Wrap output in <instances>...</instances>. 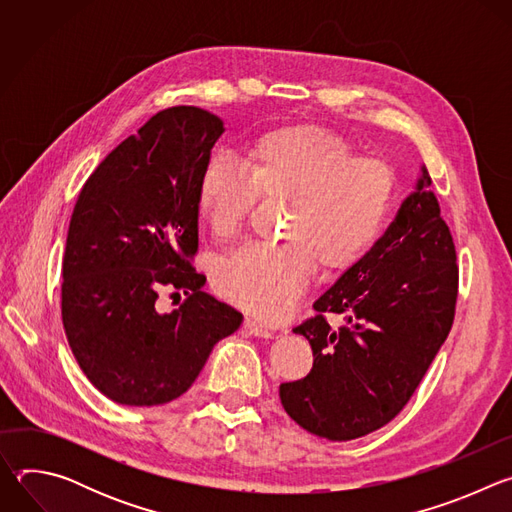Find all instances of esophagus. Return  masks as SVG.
Wrapping results in <instances>:
<instances>
[{"mask_svg": "<svg viewBox=\"0 0 512 512\" xmlns=\"http://www.w3.org/2000/svg\"><path fill=\"white\" fill-rule=\"evenodd\" d=\"M243 328H245L251 336H257V338H271V334H273L269 328H265L263 324H259V322L251 320V318H247V320L243 322Z\"/></svg>", "mask_w": 512, "mask_h": 512, "instance_id": "esophagus-1", "label": "esophagus"}]
</instances>
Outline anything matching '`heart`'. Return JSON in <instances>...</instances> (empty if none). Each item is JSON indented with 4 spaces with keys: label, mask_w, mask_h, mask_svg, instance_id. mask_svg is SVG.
Listing matches in <instances>:
<instances>
[{
    "label": "heart",
    "mask_w": 512,
    "mask_h": 512,
    "mask_svg": "<svg viewBox=\"0 0 512 512\" xmlns=\"http://www.w3.org/2000/svg\"><path fill=\"white\" fill-rule=\"evenodd\" d=\"M245 170L214 154L202 168L196 204L216 239L235 237L257 200H289L285 243H249L221 261L218 296L265 320L291 314L318 263L344 271L367 255L385 231L395 200L393 168L356 158L352 145L320 127H281L263 133Z\"/></svg>",
    "instance_id": "b5f03b06"
}]
</instances>
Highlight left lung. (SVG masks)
Returning <instances> with one entry per match:
<instances>
[{
    "label": "left lung",
    "instance_id": "obj_1",
    "mask_svg": "<svg viewBox=\"0 0 512 512\" xmlns=\"http://www.w3.org/2000/svg\"><path fill=\"white\" fill-rule=\"evenodd\" d=\"M421 166L387 233L314 302L294 328L310 340L312 371L279 385L287 415L332 442L387 425L411 399L456 314L458 263L452 233ZM324 313L343 318L330 327Z\"/></svg>",
    "mask_w": 512,
    "mask_h": 512
}]
</instances>
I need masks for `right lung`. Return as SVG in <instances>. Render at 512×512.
<instances>
[{"label": "right lung", "instance_id": "obj_1", "mask_svg": "<svg viewBox=\"0 0 512 512\" xmlns=\"http://www.w3.org/2000/svg\"><path fill=\"white\" fill-rule=\"evenodd\" d=\"M223 121L170 107L129 135L85 182L62 261V324L87 379L119 405L178 399L243 314L202 291L196 192ZM162 290L187 300L162 315Z\"/></svg>", "mask_w": 512, "mask_h": 512}]
</instances>
